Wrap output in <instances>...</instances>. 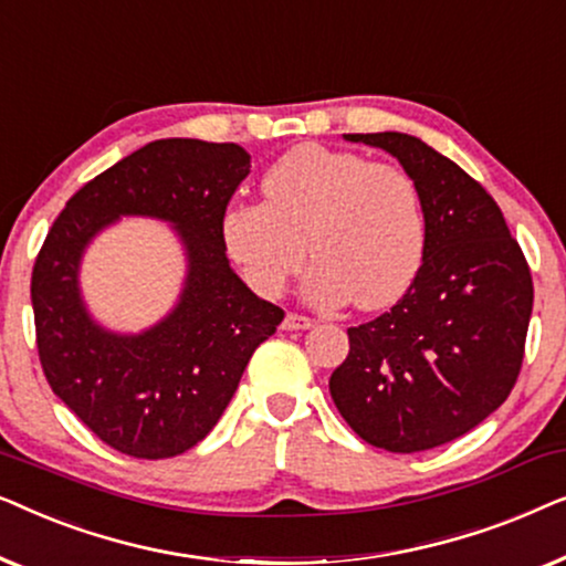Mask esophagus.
Listing matches in <instances>:
<instances>
[{"mask_svg":"<svg viewBox=\"0 0 566 566\" xmlns=\"http://www.w3.org/2000/svg\"><path fill=\"white\" fill-rule=\"evenodd\" d=\"M308 327H314V319H308V316L296 314V312L285 314L283 329H308Z\"/></svg>","mask_w":566,"mask_h":566,"instance_id":"esophagus-1","label":"esophagus"}]
</instances>
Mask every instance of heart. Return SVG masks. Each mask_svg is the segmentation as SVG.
I'll return each instance as SVG.
<instances>
[{
	"instance_id": "heart-1",
	"label": "heart",
	"mask_w": 566,
	"mask_h": 566,
	"mask_svg": "<svg viewBox=\"0 0 566 566\" xmlns=\"http://www.w3.org/2000/svg\"><path fill=\"white\" fill-rule=\"evenodd\" d=\"M262 203L223 213V242L262 296H277L308 252L304 293L319 306L384 308L415 283L424 213L412 177L353 151L301 144L262 177Z\"/></svg>"
}]
</instances>
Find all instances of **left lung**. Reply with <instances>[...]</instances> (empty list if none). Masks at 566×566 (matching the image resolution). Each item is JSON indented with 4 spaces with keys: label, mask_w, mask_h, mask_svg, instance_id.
I'll list each match as a JSON object with an SVG mask.
<instances>
[{
    "label": "left lung",
    "mask_w": 566,
    "mask_h": 566,
    "mask_svg": "<svg viewBox=\"0 0 566 566\" xmlns=\"http://www.w3.org/2000/svg\"><path fill=\"white\" fill-rule=\"evenodd\" d=\"M394 154L420 192L424 254L391 312L347 329L329 378L345 422L391 453L451 443L486 420L521 374L531 268L494 198L420 138L345 134Z\"/></svg>",
    "instance_id": "left-lung-1"
}]
</instances>
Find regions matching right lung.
Returning <instances> with one entry per match:
<instances>
[{"label":"right lung","instance_id":"right-lung-1","mask_svg":"<svg viewBox=\"0 0 566 566\" xmlns=\"http://www.w3.org/2000/svg\"><path fill=\"white\" fill-rule=\"evenodd\" d=\"M247 175L242 146L161 138L76 190L49 229L30 277L38 358L53 394L113 451L146 461L190 451L283 322L227 260L223 213ZM118 214L175 222L191 262L176 312L128 338L97 328L75 285L83 247Z\"/></svg>","mask_w":566,"mask_h":566}]
</instances>
